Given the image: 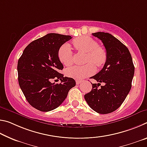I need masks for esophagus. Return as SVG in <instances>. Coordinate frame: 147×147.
Listing matches in <instances>:
<instances>
[{"instance_id": "34e87169", "label": "esophagus", "mask_w": 147, "mask_h": 147, "mask_svg": "<svg viewBox=\"0 0 147 147\" xmlns=\"http://www.w3.org/2000/svg\"><path fill=\"white\" fill-rule=\"evenodd\" d=\"M76 83L77 85H78V84H80L81 83V81L80 80H76Z\"/></svg>"}]
</instances>
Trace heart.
Returning <instances> with one entry per match:
<instances>
[{
  "label": "heart",
  "instance_id": "obj_1",
  "mask_svg": "<svg viewBox=\"0 0 147 147\" xmlns=\"http://www.w3.org/2000/svg\"><path fill=\"white\" fill-rule=\"evenodd\" d=\"M74 47L78 51L84 52L87 55L84 65H74L66 69L65 74L68 77L76 80H81L90 76L94 71V65L100 67L105 64L107 60V54L105 50L99 47L98 43L89 37H82L73 41ZM58 58L62 63L69 66L73 62V53L71 45L65 43L58 50Z\"/></svg>",
  "mask_w": 147,
  "mask_h": 147
}]
</instances>
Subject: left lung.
Here are the masks:
<instances>
[{
    "instance_id": "obj_1",
    "label": "left lung",
    "mask_w": 147,
    "mask_h": 147,
    "mask_svg": "<svg viewBox=\"0 0 147 147\" xmlns=\"http://www.w3.org/2000/svg\"><path fill=\"white\" fill-rule=\"evenodd\" d=\"M92 35L102 42L107 60L102 69L91 77L98 83H91V91L84 98L96 112L107 114L115 111L125 100L131 88L135 67L130 51L119 39L105 32ZM101 83L103 86L100 85ZM99 85L100 88H98Z\"/></svg>"
}]
</instances>
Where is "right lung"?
Returning <instances> with one entry per match:
<instances>
[{
  "label": "right lung",
  "instance_id": "add662e5",
  "mask_svg": "<svg viewBox=\"0 0 147 147\" xmlns=\"http://www.w3.org/2000/svg\"><path fill=\"white\" fill-rule=\"evenodd\" d=\"M71 36L48 34L31 42L17 63L20 88L30 105L41 111H49L61 105L75 80L64 77L59 71L63 68L58 58V50ZM60 79V84L52 79Z\"/></svg>",
  "mask_w": 147,
  "mask_h": 147
}]
</instances>
